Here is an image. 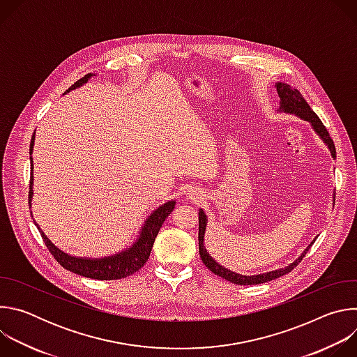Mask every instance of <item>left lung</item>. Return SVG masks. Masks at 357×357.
Wrapping results in <instances>:
<instances>
[{
  "label": "left lung",
  "mask_w": 357,
  "mask_h": 357,
  "mask_svg": "<svg viewBox=\"0 0 357 357\" xmlns=\"http://www.w3.org/2000/svg\"><path fill=\"white\" fill-rule=\"evenodd\" d=\"M277 87V91H278V96H280V110L281 112H285V113H291V114H295L298 117H301L302 120H307L312 124L314 130L321 135V138L326 142V145L329 146L331 149V154L333 158H336V149H335V144H333V139L331 138L326 127L324 126V123L321 121V119L317 116V113L310 107V105L305 101L303 96L296 90V89H292L289 84L287 83H277L275 84ZM206 223H208V218L205 215V212H203L200 209L199 212V254H200V259L203 261V264H205L213 274L230 281V282H234V284H238V285H254V284H263V282H267V281H271V280H275L284 274H288L289 271H292L299 263L301 260L305 257V254L308 252V250L311 248V245L314 244V241L307 247V250H305L302 252V256L298 257L294 263H291L289 266H287L285 268H281V270H275V271H271V273H266V274H259V275H241V274H237V273H233L225 267H222L219 263H216L211 256L208 250L205 248V244H203V237H205V230H206Z\"/></svg>",
  "instance_id": "8db88e82"
}]
</instances>
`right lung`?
Segmentation results:
<instances>
[{
    "mask_svg": "<svg viewBox=\"0 0 357 357\" xmlns=\"http://www.w3.org/2000/svg\"><path fill=\"white\" fill-rule=\"evenodd\" d=\"M93 75H86L84 77L79 79L73 86L69 87L68 91L84 84ZM33 141H35V132L31 138V146H29V154L32 155V148H33ZM31 160V169H32V157ZM31 199H32V174H31V181H29V205H31ZM175 208V202L169 200L165 205H162L161 208H158L154 213H151V216L146 219L145 225L141 229V234L138 237V240L131 245V248L121 251L116 256H110V257H105V259H82V257H73L69 256V254L63 252L62 250H59L55 244H52L45 233L40 230V227L36 225L47 250L50 251V254L55 257V260L66 270L87 277V278H93V280H120V278H126L128 275H132L134 273L139 271L141 267H144V264L148 261V257L151 254L152 245H154L155 237L161 229V226L164 225L165 219L171 215V212ZM35 222V220H33Z\"/></svg>",
    "mask_w": 357,
    "mask_h": 357,
    "instance_id": "obj_1",
    "label": "right lung"
}]
</instances>
